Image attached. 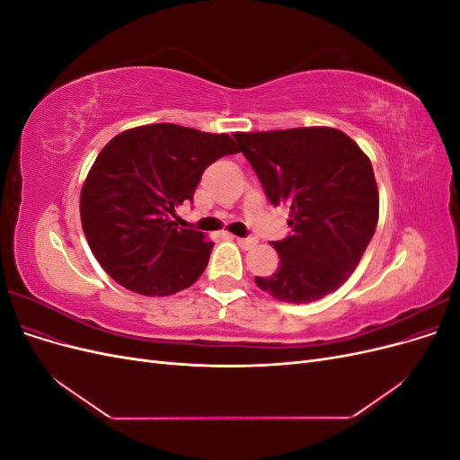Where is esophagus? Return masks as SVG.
<instances>
[{
	"mask_svg": "<svg viewBox=\"0 0 460 460\" xmlns=\"http://www.w3.org/2000/svg\"><path fill=\"white\" fill-rule=\"evenodd\" d=\"M235 242H238V245H240L242 249H252V247L257 243L255 238H235Z\"/></svg>",
	"mask_w": 460,
	"mask_h": 460,
	"instance_id": "1",
	"label": "esophagus"
}]
</instances>
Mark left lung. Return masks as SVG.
Listing matches in <instances>:
<instances>
[{
  "instance_id": "1",
  "label": "left lung",
  "mask_w": 460,
  "mask_h": 460,
  "mask_svg": "<svg viewBox=\"0 0 460 460\" xmlns=\"http://www.w3.org/2000/svg\"><path fill=\"white\" fill-rule=\"evenodd\" d=\"M272 205L289 208L291 234L272 242L280 267L257 286L286 303L336 291L367 252L378 225V186L370 159L349 136L326 127L238 132Z\"/></svg>"
}]
</instances>
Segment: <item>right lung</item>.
<instances>
[{
    "label": "right lung",
    "instance_id": "add662e5",
    "mask_svg": "<svg viewBox=\"0 0 460 460\" xmlns=\"http://www.w3.org/2000/svg\"><path fill=\"white\" fill-rule=\"evenodd\" d=\"M238 153L228 134L149 124L115 136L97 155L80 196L93 257L115 282L142 296H172L203 274L213 242L176 228L171 217L193 201L201 174Z\"/></svg>",
    "mask_w": 460,
    "mask_h": 460
}]
</instances>
